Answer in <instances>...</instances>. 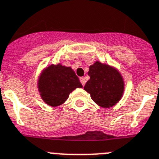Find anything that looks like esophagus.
Wrapping results in <instances>:
<instances>
[{
  "mask_svg": "<svg viewBox=\"0 0 159 159\" xmlns=\"http://www.w3.org/2000/svg\"><path fill=\"white\" fill-rule=\"evenodd\" d=\"M80 82H81V84H82V85L83 86L85 85V84H86L85 78H84V77H80Z\"/></svg>",
  "mask_w": 159,
  "mask_h": 159,
  "instance_id": "obj_1",
  "label": "esophagus"
}]
</instances>
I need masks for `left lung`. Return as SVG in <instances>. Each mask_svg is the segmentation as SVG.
Here are the masks:
<instances>
[{"label":"left lung","instance_id":"obj_1","mask_svg":"<svg viewBox=\"0 0 159 159\" xmlns=\"http://www.w3.org/2000/svg\"><path fill=\"white\" fill-rule=\"evenodd\" d=\"M90 80L84 90L91 94L93 101L103 108H110L118 102L123 95L125 84L116 68L99 61L89 67Z\"/></svg>","mask_w":159,"mask_h":159}]
</instances>
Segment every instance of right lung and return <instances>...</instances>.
Segmentation results:
<instances>
[{
  "instance_id": "obj_1",
  "label": "right lung",
  "mask_w": 159,
  "mask_h": 159,
  "mask_svg": "<svg viewBox=\"0 0 159 159\" xmlns=\"http://www.w3.org/2000/svg\"><path fill=\"white\" fill-rule=\"evenodd\" d=\"M83 87L71 67L61 64L45 68L38 81V88L43 101L53 107L63 104L72 91Z\"/></svg>"
}]
</instances>
